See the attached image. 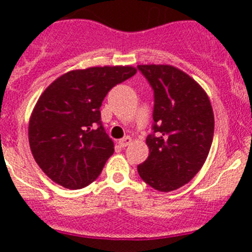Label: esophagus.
I'll return each mask as SVG.
<instances>
[{
	"mask_svg": "<svg viewBox=\"0 0 252 252\" xmlns=\"http://www.w3.org/2000/svg\"><path fill=\"white\" fill-rule=\"evenodd\" d=\"M131 141H132V140H131L130 136H125L124 139L120 140V141H119V145L121 146V148H126V146L130 145Z\"/></svg>",
	"mask_w": 252,
	"mask_h": 252,
	"instance_id": "esophagus-1",
	"label": "esophagus"
}]
</instances>
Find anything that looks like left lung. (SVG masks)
I'll list each match as a JSON object with an SVG mask.
<instances>
[{"label": "left lung", "mask_w": 252, "mask_h": 252, "mask_svg": "<svg viewBox=\"0 0 252 252\" xmlns=\"http://www.w3.org/2000/svg\"><path fill=\"white\" fill-rule=\"evenodd\" d=\"M154 91L149 157L141 179L160 192L183 187L201 170L212 145L215 117L208 95L194 79L171 65H137Z\"/></svg>", "instance_id": "8db88e82"}]
</instances>
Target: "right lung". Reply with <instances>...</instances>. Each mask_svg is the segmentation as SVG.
I'll return each instance as SVG.
<instances>
[{
    "instance_id": "right-lung-1",
    "label": "right lung",
    "mask_w": 252,
    "mask_h": 252,
    "mask_svg": "<svg viewBox=\"0 0 252 252\" xmlns=\"http://www.w3.org/2000/svg\"><path fill=\"white\" fill-rule=\"evenodd\" d=\"M132 66H93L72 70L40 95L29 122L35 161L53 182L81 189L98 178L115 151L101 121L107 93L135 75Z\"/></svg>"
}]
</instances>
